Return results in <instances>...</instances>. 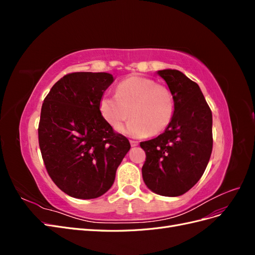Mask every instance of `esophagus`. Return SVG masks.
Here are the masks:
<instances>
[{
    "mask_svg": "<svg viewBox=\"0 0 255 255\" xmlns=\"http://www.w3.org/2000/svg\"><path fill=\"white\" fill-rule=\"evenodd\" d=\"M129 142H130V145H132V146H137L138 145V141H136V140H129Z\"/></svg>",
    "mask_w": 255,
    "mask_h": 255,
    "instance_id": "34e87169",
    "label": "esophagus"
}]
</instances>
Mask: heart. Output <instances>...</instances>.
<instances>
[{
  "instance_id": "b5f03b06",
  "label": "heart",
  "mask_w": 255,
  "mask_h": 255,
  "mask_svg": "<svg viewBox=\"0 0 255 255\" xmlns=\"http://www.w3.org/2000/svg\"><path fill=\"white\" fill-rule=\"evenodd\" d=\"M99 109L115 129L130 117L132 112L134 118L121 130L141 138L158 134L169 127L174 117L175 98L164 85L142 76H130L118 84L116 95L101 97Z\"/></svg>"
}]
</instances>
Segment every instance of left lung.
Returning a JSON list of instances; mask_svg holds the SVG:
<instances>
[{"instance_id":"obj_1","label":"left lung","mask_w":255,"mask_h":255,"mask_svg":"<svg viewBox=\"0 0 255 255\" xmlns=\"http://www.w3.org/2000/svg\"><path fill=\"white\" fill-rule=\"evenodd\" d=\"M175 98L174 117L163 134L140 142L142 179L160 196L177 197L201 179L213 150L212 111L199 85L179 70L157 71Z\"/></svg>"}]
</instances>
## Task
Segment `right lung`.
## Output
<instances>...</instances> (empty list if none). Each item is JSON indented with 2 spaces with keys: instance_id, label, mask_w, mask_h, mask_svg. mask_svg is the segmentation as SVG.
<instances>
[{
  "instance_id": "right-lung-1",
  "label": "right lung",
  "mask_w": 255,
  "mask_h": 255,
  "mask_svg": "<svg viewBox=\"0 0 255 255\" xmlns=\"http://www.w3.org/2000/svg\"><path fill=\"white\" fill-rule=\"evenodd\" d=\"M113 82L105 72L69 73L54 84L42 103L38 139L43 163L56 186L73 198L104 195L130 148L99 109Z\"/></svg>"
}]
</instances>
